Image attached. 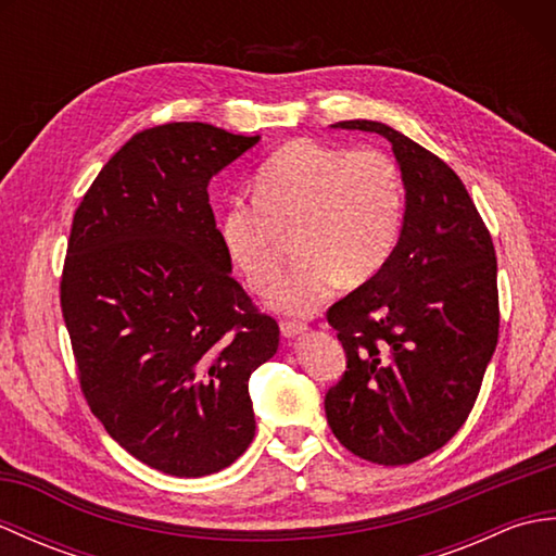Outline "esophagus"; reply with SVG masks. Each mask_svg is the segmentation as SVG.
I'll return each instance as SVG.
<instances>
[{"label":"esophagus","mask_w":556,"mask_h":556,"mask_svg":"<svg viewBox=\"0 0 556 556\" xmlns=\"http://www.w3.org/2000/svg\"><path fill=\"white\" fill-rule=\"evenodd\" d=\"M279 329H281V334H285V337H296V334H303L305 329H308V325L301 323V320H281Z\"/></svg>","instance_id":"1"}]
</instances>
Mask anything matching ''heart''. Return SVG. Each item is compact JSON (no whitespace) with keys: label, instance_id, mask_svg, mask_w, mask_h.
<instances>
[{"label":"heart","instance_id":"b5f03b06","mask_svg":"<svg viewBox=\"0 0 556 556\" xmlns=\"http://www.w3.org/2000/svg\"><path fill=\"white\" fill-rule=\"evenodd\" d=\"M406 215L399 164L382 150L291 140L265 160L255 198L231 200L222 241L255 293L275 287L289 239L301 260L269 293L287 313H311L344 281L375 279L392 260Z\"/></svg>","mask_w":556,"mask_h":556}]
</instances>
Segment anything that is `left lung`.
Segmentation results:
<instances>
[{
	"mask_svg": "<svg viewBox=\"0 0 556 556\" xmlns=\"http://www.w3.org/2000/svg\"><path fill=\"white\" fill-rule=\"evenodd\" d=\"M337 126L392 143L406 215L387 267L327 311L346 370L325 413L351 454L404 466L442 448L473 410L500 337L497 255L444 160L380 122Z\"/></svg>",
	"mask_w": 556,
	"mask_h": 556,
	"instance_id": "left-lung-1",
	"label": "left lung"
}]
</instances>
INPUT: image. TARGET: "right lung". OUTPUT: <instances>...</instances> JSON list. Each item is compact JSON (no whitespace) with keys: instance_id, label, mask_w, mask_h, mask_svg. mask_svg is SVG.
Instances as JSON below:
<instances>
[{"instance_id":"right-lung-1","label":"right lung","mask_w":556,"mask_h":556,"mask_svg":"<svg viewBox=\"0 0 556 556\" xmlns=\"http://www.w3.org/2000/svg\"><path fill=\"white\" fill-rule=\"evenodd\" d=\"M260 136L200 122L138 131L74 212L59 301L80 392L146 466L200 478L255 437L248 377L279 346L236 281L207 184Z\"/></svg>"}]
</instances>
